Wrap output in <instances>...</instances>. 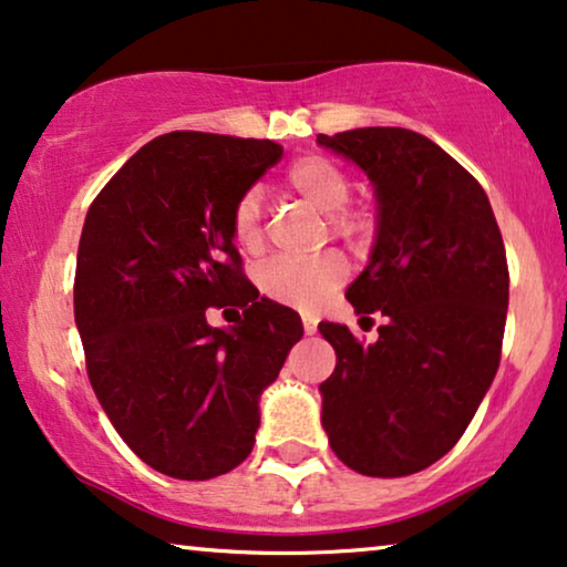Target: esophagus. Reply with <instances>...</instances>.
I'll return each mask as SVG.
<instances>
[{"instance_id": "esophagus-1", "label": "esophagus", "mask_w": 567, "mask_h": 567, "mask_svg": "<svg viewBox=\"0 0 567 567\" xmlns=\"http://www.w3.org/2000/svg\"><path fill=\"white\" fill-rule=\"evenodd\" d=\"M316 329H319V321L313 319V316H303V331L308 337L316 334Z\"/></svg>"}]
</instances>
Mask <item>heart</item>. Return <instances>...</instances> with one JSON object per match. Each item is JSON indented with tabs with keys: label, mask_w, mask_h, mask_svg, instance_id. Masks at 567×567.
<instances>
[{
	"label": "heart",
	"mask_w": 567,
	"mask_h": 567,
	"mask_svg": "<svg viewBox=\"0 0 567 567\" xmlns=\"http://www.w3.org/2000/svg\"><path fill=\"white\" fill-rule=\"evenodd\" d=\"M285 188L327 215L329 233L344 240H362L373 233L371 215L350 207L352 181L342 165L323 155H303L285 171ZM230 236L246 254H259L264 246L261 194L246 188L230 207ZM347 279V261L334 251L313 259H275L259 271V290L275 303L313 311Z\"/></svg>",
	"instance_id": "obj_1"
}]
</instances>
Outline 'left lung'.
<instances>
[{
    "instance_id": "8db88e82",
    "label": "left lung",
    "mask_w": 567,
    "mask_h": 567,
    "mask_svg": "<svg viewBox=\"0 0 567 567\" xmlns=\"http://www.w3.org/2000/svg\"><path fill=\"white\" fill-rule=\"evenodd\" d=\"M316 142L373 181L379 236L344 298L362 319H386L373 344L319 323L337 352L321 383V425L350 470L406 477L456 446L501 365L503 236L480 181L433 140L365 126Z\"/></svg>"
}]
</instances>
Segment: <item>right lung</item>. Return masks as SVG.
<instances>
[{
	"mask_svg": "<svg viewBox=\"0 0 567 567\" xmlns=\"http://www.w3.org/2000/svg\"><path fill=\"white\" fill-rule=\"evenodd\" d=\"M279 157L271 140L171 132L87 209L74 321L90 386L126 446L168 477L213 480L251 454L261 391L303 337L296 311L248 282L228 225ZM207 307L245 316L215 330Z\"/></svg>",
	"mask_w": 567,
	"mask_h": 567,
	"instance_id": "1",
	"label": "right lung"
}]
</instances>
